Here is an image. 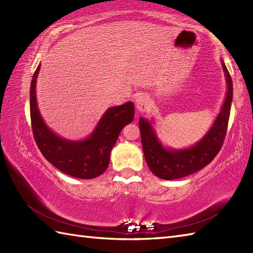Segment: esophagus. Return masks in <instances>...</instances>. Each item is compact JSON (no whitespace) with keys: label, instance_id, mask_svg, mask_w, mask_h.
Segmentation results:
<instances>
[{"label":"esophagus","instance_id":"obj_1","mask_svg":"<svg viewBox=\"0 0 253 253\" xmlns=\"http://www.w3.org/2000/svg\"><path fill=\"white\" fill-rule=\"evenodd\" d=\"M135 103H136L137 110H138L139 112H144V111H147V109L149 107L150 100H149V98H148V95L141 94V95L137 96Z\"/></svg>","mask_w":253,"mask_h":253}]
</instances>
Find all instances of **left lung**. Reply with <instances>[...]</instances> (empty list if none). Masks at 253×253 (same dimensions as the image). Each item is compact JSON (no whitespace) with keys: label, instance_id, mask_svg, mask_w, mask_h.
Returning <instances> with one entry per match:
<instances>
[{"label":"left lung","instance_id":"left-lung-1","mask_svg":"<svg viewBox=\"0 0 253 253\" xmlns=\"http://www.w3.org/2000/svg\"><path fill=\"white\" fill-rule=\"evenodd\" d=\"M227 83V93L222 110L208 133L191 148L184 150L165 149L147 120L139 118L141 143L147 164L152 173L162 179L181 178L200 170L211 163L221 150L227 132L230 105L233 101L232 77L222 61Z\"/></svg>","mask_w":253,"mask_h":253}]
</instances>
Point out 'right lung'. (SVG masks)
<instances>
[{
  "label": "right lung",
  "instance_id": "1",
  "mask_svg": "<svg viewBox=\"0 0 253 253\" xmlns=\"http://www.w3.org/2000/svg\"><path fill=\"white\" fill-rule=\"evenodd\" d=\"M40 65L32 76L30 85L31 129L38 148L49 162L69 176L91 179L103 174L110 163V155L118 136L127 124L133 121L132 102L113 106L102 116L98 126L83 141H69L51 131L38 110L36 83Z\"/></svg>",
  "mask_w": 253,
  "mask_h": 253
}]
</instances>
